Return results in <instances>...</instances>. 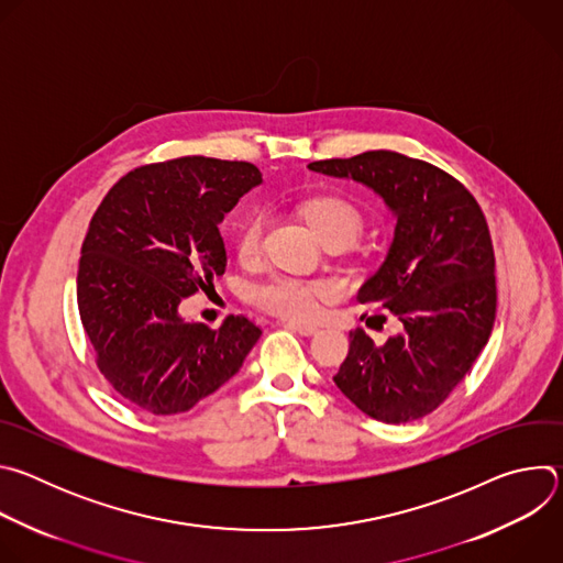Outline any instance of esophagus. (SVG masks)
I'll list each match as a JSON object with an SVG mask.
<instances>
[{
	"instance_id": "1",
	"label": "esophagus",
	"mask_w": 563,
	"mask_h": 563,
	"mask_svg": "<svg viewBox=\"0 0 563 563\" xmlns=\"http://www.w3.org/2000/svg\"><path fill=\"white\" fill-rule=\"evenodd\" d=\"M285 328H289V330H294V332H298V334H302V336H313V334L318 332V328H316V325L298 323V320H287Z\"/></svg>"
}]
</instances>
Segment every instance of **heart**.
Wrapping results in <instances>:
<instances>
[{
  "label": "heart",
  "instance_id": "obj_1",
  "mask_svg": "<svg viewBox=\"0 0 563 563\" xmlns=\"http://www.w3.org/2000/svg\"><path fill=\"white\" fill-rule=\"evenodd\" d=\"M302 216L307 218L313 233L323 240V245L332 243V240H341V243L350 245L363 229L361 211L350 200L339 196H320L307 200L302 205ZM263 231L265 218L261 213H252L238 224L233 247L240 261L250 263L261 254ZM332 296L334 287L330 283L294 276H272L267 280L254 283L247 289V298L256 307L294 320L313 318L320 302L330 300Z\"/></svg>",
  "mask_w": 563,
  "mask_h": 563
}]
</instances>
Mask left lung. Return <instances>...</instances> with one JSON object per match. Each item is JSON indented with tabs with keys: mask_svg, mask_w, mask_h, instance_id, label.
Wrapping results in <instances>:
<instances>
[{
	"mask_svg": "<svg viewBox=\"0 0 563 563\" xmlns=\"http://www.w3.org/2000/svg\"><path fill=\"white\" fill-rule=\"evenodd\" d=\"M309 169L363 183L396 216L387 258L356 298L389 309L400 332L385 345L350 332L334 383L376 421H417L452 394L493 334L497 280L486 216L454 176L396 151L318 159Z\"/></svg>",
	"mask_w": 563,
	"mask_h": 563,
	"instance_id": "8db88e82",
	"label": "left lung"
}]
</instances>
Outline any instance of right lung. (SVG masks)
I'll return each mask as SVG.
<instances>
[{"instance_id":"obj_1","label":"right lung","mask_w":563,"mask_h":563,"mask_svg":"<svg viewBox=\"0 0 563 563\" xmlns=\"http://www.w3.org/2000/svg\"><path fill=\"white\" fill-rule=\"evenodd\" d=\"M261 180L252 163L185 155L129 172L93 213L77 267L79 318L98 369L135 408L191 410L261 339L245 313L218 330L178 313L224 274L218 224Z\"/></svg>"}]
</instances>
